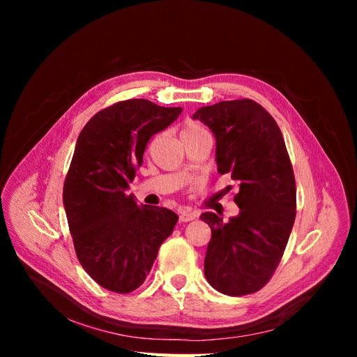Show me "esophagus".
I'll list each match as a JSON object with an SVG mask.
<instances>
[{
	"instance_id": "34e87169",
	"label": "esophagus",
	"mask_w": 357,
	"mask_h": 357,
	"mask_svg": "<svg viewBox=\"0 0 357 357\" xmlns=\"http://www.w3.org/2000/svg\"><path fill=\"white\" fill-rule=\"evenodd\" d=\"M197 218V213H193L190 210H183L180 211V222H190Z\"/></svg>"
}]
</instances>
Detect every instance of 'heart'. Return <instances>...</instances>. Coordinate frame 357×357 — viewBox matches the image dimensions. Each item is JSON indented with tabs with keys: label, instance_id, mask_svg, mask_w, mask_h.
I'll list each match as a JSON object with an SVG mask.
<instances>
[{
	"label": "heart",
	"instance_id": "obj_1",
	"mask_svg": "<svg viewBox=\"0 0 357 357\" xmlns=\"http://www.w3.org/2000/svg\"><path fill=\"white\" fill-rule=\"evenodd\" d=\"M204 135H208L207 129H205L204 126H201L197 122H188L185 126L181 128V131H180L181 142H183V139L198 138V137H204Z\"/></svg>",
	"mask_w": 357,
	"mask_h": 357
}]
</instances>
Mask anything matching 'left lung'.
Masks as SVG:
<instances>
[{"label": "left lung", "mask_w": 357, "mask_h": 357, "mask_svg": "<svg viewBox=\"0 0 357 357\" xmlns=\"http://www.w3.org/2000/svg\"><path fill=\"white\" fill-rule=\"evenodd\" d=\"M195 121L215 138L220 174L238 183L240 213L223 222L202 213L211 228L204 259L207 282L220 294L248 295L262 289L278 266L296 215V186L284 138L262 105L252 100L201 107Z\"/></svg>", "instance_id": "obj_1"}]
</instances>
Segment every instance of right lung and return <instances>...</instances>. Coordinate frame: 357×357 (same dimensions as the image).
Masks as SVG:
<instances>
[{
	"instance_id": "obj_1",
	"label": "right lung",
	"mask_w": 357,
	"mask_h": 357,
	"mask_svg": "<svg viewBox=\"0 0 357 357\" xmlns=\"http://www.w3.org/2000/svg\"><path fill=\"white\" fill-rule=\"evenodd\" d=\"M183 112L149 100H126L96 113L75 143L63 183V207L75 255L96 283L129 294L144 283L160 244L178 215L164 207L137 205L128 195L152 135Z\"/></svg>"
}]
</instances>
